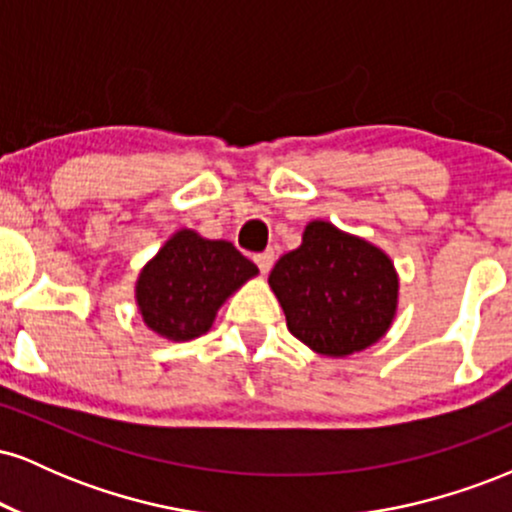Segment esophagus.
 Returning a JSON list of instances; mask_svg holds the SVG:
<instances>
[{"label": "esophagus", "instance_id": "esophagus-1", "mask_svg": "<svg viewBox=\"0 0 512 512\" xmlns=\"http://www.w3.org/2000/svg\"><path fill=\"white\" fill-rule=\"evenodd\" d=\"M274 250H264V252H260V255H255V262H257V267H260V272L262 274H269V269L274 267Z\"/></svg>", "mask_w": 512, "mask_h": 512}]
</instances>
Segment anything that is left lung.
I'll return each mask as SVG.
<instances>
[{
	"instance_id": "8db88e82",
	"label": "left lung",
	"mask_w": 512,
	"mask_h": 512,
	"mask_svg": "<svg viewBox=\"0 0 512 512\" xmlns=\"http://www.w3.org/2000/svg\"><path fill=\"white\" fill-rule=\"evenodd\" d=\"M269 289L289 332L320 356L366 351L397 317L399 274L390 255L325 219L310 221L301 245L274 264Z\"/></svg>"
}]
</instances>
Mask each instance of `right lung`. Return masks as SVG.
Here are the masks:
<instances>
[{
  "instance_id": "add662e5",
  "label": "right lung",
  "mask_w": 512,
  "mask_h": 512,
  "mask_svg": "<svg viewBox=\"0 0 512 512\" xmlns=\"http://www.w3.org/2000/svg\"><path fill=\"white\" fill-rule=\"evenodd\" d=\"M260 269L228 240L178 228L144 264L134 284L142 322L166 342H190L214 325L216 313Z\"/></svg>"
}]
</instances>
